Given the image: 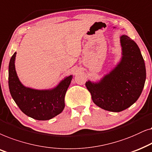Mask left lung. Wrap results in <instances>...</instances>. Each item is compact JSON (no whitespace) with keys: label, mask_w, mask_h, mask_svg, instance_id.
Instances as JSON below:
<instances>
[{"label":"left lung","mask_w":152,"mask_h":152,"mask_svg":"<svg viewBox=\"0 0 152 152\" xmlns=\"http://www.w3.org/2000/svg\"><path fill=\"white\" fill-rule=\"evenodd\" d=\"M122 57L100 81L86 83L93 102L104 110L121 112L137 100L146 80L145 61L137 44L127 35L120 37Z\"/></svg>","instance_id":"1"}]
</instances>
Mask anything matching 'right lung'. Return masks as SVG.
Here are the masks:
<instances>
[{
  "mask_svg": "<svg viewBox=\"0 0 152 152\" xmlns=\"http://www.w3.org/2000/svg\"><path fill=\"white\" fill-rule=\"evenodd\" d=\"M16 54L15 52L10 61L8 83L11 96L20 110L37 120H48L59 115L64 108V96L72 81V75L50 90L26 88L20 82L16 72Z\"/></svg>",
  "mask_w": 152,
  "mask_h": 152,
  "instance_id": "right-lung-1",
  "label": "right lung"
}]
</instances>
